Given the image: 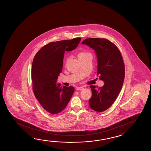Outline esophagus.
<instances>
[{
	"label": "esophagus",
	"instance_id": "34e87169",
	"mask_svg": "<svg viewBox=\"0 0 151 151\" xmlns=\"http://www.w3.org/2000/svg\"><path fill=\"white\" fill-rule=\"evenodd\" d=\"M83 87H78L77 88V90H78V91H80V90H83Z\"/></svg>",
	"mask_w": 151,
	"mask_h": 151
}]
</instances>
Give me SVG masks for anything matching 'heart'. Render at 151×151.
<instances>
[{
  "label": "heart",
  "instance_id": "1",
  "mask_svg": "<svg viewBox=\"0 0 151 151\" xmlns=\"http://www.w3.org/2000/svg\"><path fill=\"white\" fill-rule=\"evenodd\" d=\"M89 55H91L90 53L88 52L85 51L79 52L77 55L78 58L79 60L83 59V58H85V57H86L87 56H89Z\"/></svg>",
  "mask_w": 151,
  "mask_h": 151
}]
</instances>
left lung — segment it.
<instances>
[{
    "mask_svg": "<svg viewBox=\"0 0 151 151\" xmlns=\"http://www.w3.org/2000/svg\"><path fill=\"white\" fill-rule=\"evenodd\" d=\"M81 44L93 48L98 59L97 76L104 82L98 87L91 85L92 92L89 99L92 109L101 112L108 109L115 101L122 88L125 78V66L118 48L104 38H88Z\"/></svg>",
    "mask_w": 151,
    "mask_h": 151,
    "instance_id": "left-lung-1",
    "label": "left lung"
}]
</instances>
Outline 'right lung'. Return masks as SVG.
<instances>
[{
    "label": "right lung",
    "instance_id": "1",
    "mask_svg": "<svg viewBox=\"0 0 151 151\" xmlns=\"http://www.w3.org/2000/svg\"><path fill=\"white\" fill-rule=\"evenodd\" d=\"M80 38L51 42L43 46L35 55L32 63L33 91L42 107L55 114L66 107L74 92V88L60 86L56 83L63 70L65 52L77 47Z\"/></svg>",
    "mask_w": 151,
    "mask_h": 151
}]
</instances>
